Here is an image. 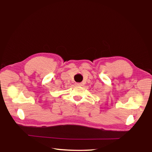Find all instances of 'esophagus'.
<instances>
[{
    "mask_svg": "<svg viewBox=\"0 0 152 152\" xmlns=\"http://www.w3.org/2000/svg\"><path fill=\"white\" fill-rule=\"evenodd\" d=\"M75 85H76V86H81L82 85V84H81V83H75Z\"/></svg>",
    "mask_w": 152,
    "mask_h": 152,
    "instance_id": "1",
    "label": "esophagus"
}]
</instances>
